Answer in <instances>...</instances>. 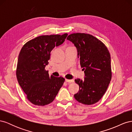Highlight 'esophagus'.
Masks as SVG:
<instances>
[{
    "label": "esophagus",
    "mask_w": 132,
    "mask_h": 132,
    "mask_svg": "<svg viewBox=\"0 0 132 132\" xmlns=\"http://www.w3.org/2000/svg\"><path fill=\"white\" fill-rule=\"evenodd\" d=\"M65 81L67 82H73L74 81V80H69V79H65Z\"/></svg>",
    "instance_id": "obj_1"
}]
</instances>
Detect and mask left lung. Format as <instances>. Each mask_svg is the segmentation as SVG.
I'll list each match as a JSON object with an SVG mask.
<instances>
[{
    "mask_svg": "<svg viewBox=\"0 0 132 132\" xmlns=\"http://www.w3.org/2000/svg\"><path fill=\"white\" fill-rule=\"evenodd\" d=\"M67 39L77 48L80 65L85 74L84 80H75L79 91L74 97L82 104L93 105L105 94L111 80L109 51L101 41L88 34H71Z\"/></svg>",
    "mask_w": 132,
    "mask_h": 132,
    "instance_id": "obj_1",
    "label": "left lung"
}]
</instances>
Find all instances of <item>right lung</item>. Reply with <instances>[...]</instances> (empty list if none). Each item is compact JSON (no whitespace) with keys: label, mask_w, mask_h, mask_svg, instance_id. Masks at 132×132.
I'll list each match as a JSON object with an SVG mask.
<instances>
[{"label":"right lung","mask_w":132,"mask_h":132,"mask_svg":"<svg viewBox=\"0 0 132 132\" xmlns=\"http://www.w3.org/2000/svg\"><path fill=\"white\" fill-rule=\"evenodd\" d=\"M68 34L42 35L27 42L19 55L16 77L30 102L45 106L53 102L64 82L62 77L50 76L45 67L51 52L64 42Z\"/></svg>","instance_id":"add662e5"}]
</instances>
